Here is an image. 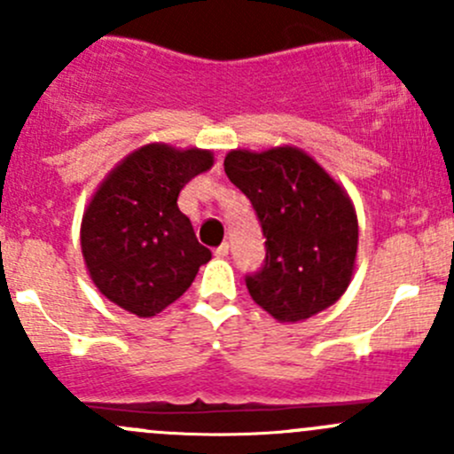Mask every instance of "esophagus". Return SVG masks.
I'll return each mask as SVG.
<instances>
[{
	"label": "esophagus",
	"mask_w": 454,
	"mask_h": 454,
	"mask_svg": "<svg viewBox=\"0 0 454 454\" xmlns=\"http://www.w3.org/2000/svg\"><path fill=\"white\" fill-rule=\"evenodd\" d=\"M228 250H231V246L228 244H222L219 246V248H215V256H217V259H223V256H228Z\"/></svg>",
	"instance_id": "esophagus-1"
}]
</instances>
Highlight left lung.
Wrapping results in <instances>:
<instances>
[{
  "label": "left lung",
  "mask_w": 454,
  "mask_h": 454,
  "mask_svg": "<svg viewBox=\"0 0 454 454\" xmlns=\"http://www.w3.org/2000/svg\"><path fill=\"white\" fill-rule=\"evenodd\" d=\"M223 171L250 200L265 237L263 265L246 274L254 303L281 323L336 303L358 250V219L340 184L294 146L231 151Z\"/></svg>",
  "instance_id": "1"
}]
</instances>
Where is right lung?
Returning <instances> with one entry per match:
<instances>
[{
	"label": "right lung",
	"mask_w": 454,
	"mask_h": 454,
	"mask_svg": "<svg viewBox=\"0 0 454 454\" xmlns=\"http://www.w3.org/2000/svg\"><path fill=\"white\" fill-rule=\"evenodd\" d=\"M213 153L146 145L100 184L83 215L81 248L91 281L127 312L155 316L180 299L210 250L195 237L177 198Z\"/></svg>",
	"instance_id": "1"
}]
</instances>
